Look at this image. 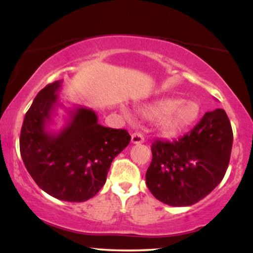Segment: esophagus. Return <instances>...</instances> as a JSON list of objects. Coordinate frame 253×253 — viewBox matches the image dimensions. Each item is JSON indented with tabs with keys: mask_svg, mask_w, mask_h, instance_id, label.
Instances as JSON below:
<instances>
[{
	"mask_svg": "<svg viewBox=\"0 0 253 253\" xmlns=\"http://www.w3.org/2000/svg\"><path fill=\"white\" fill-rule=\"evenodd\" d=\"M144 135H142L140 132H134L132 135H131V142L132 144H142L144 142Z\"/></svg>",
	"mask_w": 253,
	"mask_h": 253,
	"instance_id": "1",
	"label": "esophagus"
}]
</instances>
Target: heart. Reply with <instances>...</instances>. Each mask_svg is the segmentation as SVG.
Instances as JSON below:
<instances>
[{
	"label": "heart",
	"instance_id": "obj_1",
	"mask_svg": "<svg viewBox=\"0 0 253 253\" xmlns=\"http://www.w3.org/2000/svg\"><path fill=\"white\" fill-rule=\"evenodd\" d=\"M142 118L159 120L157 127L164 137H177L197 122L201 106L195 100H182L178 97H167L153 101L139 109Z\"/></svg>",
	"mask_w": 253,
	"mask_h": 253
}]
</instances>
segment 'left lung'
Listing matches in <instances>:
<instances>
[{
  "mask_svg": "<svg viewBox=\"0 0 253 253\" xmlns=\"http://www.w3.org/2000/svg\"><path fill=\"white\" fill-rule=\"evenodd\" d=\"M233 145L226 112H207L195 127L178 140H156L146 185L171 207H189L204 199L224 178Z\"/></svg>",
  "mask_w": 253,
  "mask_h": 253,
  "instance_id": "8db88e82",
  "label": "left lung"
}]
</instances>
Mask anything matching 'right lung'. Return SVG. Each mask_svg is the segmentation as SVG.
Returning <instances> with one entry per match:
<instances>
[{
  "mask_svg": "<svg viewBox=\"0 0 253 253\" xmlns=\"http://www.w3.org/2000/svg\"><path fill=\"white\" fill-rule=\"evenodd\" d=\"M63 80L42 89L24 119L20 154L28 173L42 190L58 200L84 202L99 192L115 156L129 145L130 134L98 123L92 109H67L59 131L50 130L59 104Z\"/></svg>",
  "mask_w": 253,
  "mask_h": 253,
  "instance_id": "right-lung-1",
  "label": "right lung"
}]
</instances>
